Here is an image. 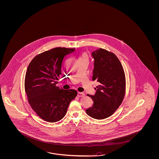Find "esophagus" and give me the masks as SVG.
Here are the masks:
<instances>
[{
	"mask_svg": "<svg viewBox=\"0 0 159 159\" xmlns=\"http://www.w3.org/2000/svg\"><path fill=\"white\" fill-rule=\"evenodd\" d=\"M84 96V94L83 93H81V92H78L77 93V96L79 97H83Z\"/></svg>",
	"mask_w": 159,
	"mask_h": 159,
	"instance_id": "obj_1",
	"label": "esophagus"
}]
</instances>
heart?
I'll list each match as a JSON object with an SVG mask.
<instances>
[{
	"label": "heart",
	"instance_id": "heart-1",
	"mask_svg": "<svg viewBox=\"0 0 159 159\" xmlns=\"http://www.w3.org/2000/svg\"><path fill=\"white\" fill-rule=\"evenodd\" d=\"M80 58H87L88 59V56H87V53H83L82 54L81 57Z\"/></svg>",
	"mask_w": 159,
	"mask_h": 159
}]
</instances>
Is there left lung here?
Instances as JSON below:
<instances>
[{"instance_id":"left-lung-1","label":"left lung","mask_w":159,"mask_h":159,"mask_svg":"<svg viewBox=\"0 0 159 159\" xmlns=\"http://www.w3.org/2000/svg\"><path fill=\"white\" fill-rule=\"evenodd\" d=\"M94 68L92 80L96 81L94 96L87 94L93 101L87 108L88 116L97 120L112 116L118 108L125 96L126 79L124 68L116 55L100 48L92 52Z\"/></svg>"}]
</instances>
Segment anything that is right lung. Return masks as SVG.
Instances as JSON below:
<instances>
[{
  "label": "right lung",
  "mask_w": 159,
  "mask_h": 159,
  "mask_svg": "<svg viewBox=\"0 0 159 159\" xmlns=\"http://www.w3.org/2000/svg\"><path fill=\"white\" fill-rule=\"evenodd\" d=\"M75 48L57 47L35 56L25 73V92L31 108L43 120L55 122L62 120L70 101L77 94L75 90H63L57 86L62 74L66 56Z\"/></svg>",
  "instance_id": "obj_1"
}]
</instances>
